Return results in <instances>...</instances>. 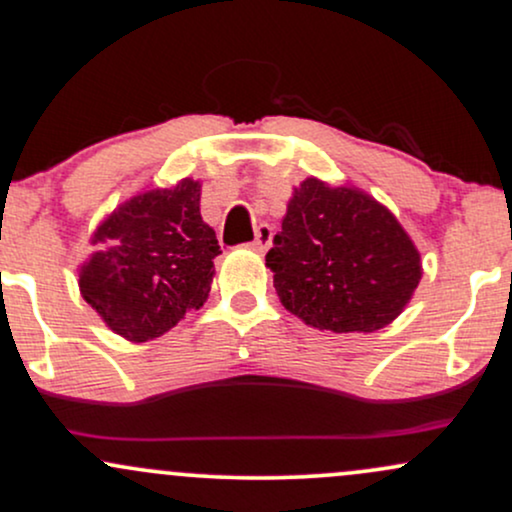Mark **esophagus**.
Returning <instances> with one entry per match:
<instances>
[{
    "mask_svg": "<svg viewBox=\"0 0 512 512\" xmlns=\"http://www.w3.org/2000/svg\"><path fill=\"white\" fill-rule=\"evenodd\" d=\"M271 241H273V227L263 222V225L256 227V239L251 241V249L258 251V254H263V251L271 246Z\"/></svg>",
    "mask_w": 512,
    "mask_h": 512,
    "instance_id": "1",
    "label": "esophagus"
}]
</instances>
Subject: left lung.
Returning a JSON list of instances; mask_svg holds the SVG:
<instances>
[{
	"instance_id": "1",
	"label": "left lung",
	"mask_w": 512,
	"mask_h": 512,
	"mask_svg": "<svg viewBox=\"0 0 512 512\" xmlns=\"http://www.w3.org/2000/svg\"><path fill=\"white\" fill-rule=\"evenodd\" d=\"M266 266L287 312L333 333H372L399 317L421 283V254L380 200L304 179L292 191Z\"/></svg>"
}]
</instances>
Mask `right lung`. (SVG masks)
Returning a JSON list of instances; mask_svg holds the SVG:
<instances>
[{
  "label": "right lung",
  "instance_id": "obj_1",
  "mask_svg": "<svg viewBox=\"0 0 512 512\" xmlns=\"http://www.w3.org/2000/svg\"><path fill=\"white\" fill-rule=\"evenodd\" d=\"M79 292L132 343L152 341L208 300L220 254L200 217V181L181 179L120 203L91 237Z\"/></svg>",
  "mask_w": 512,
  "mask_h": 512
}]
</instances>
